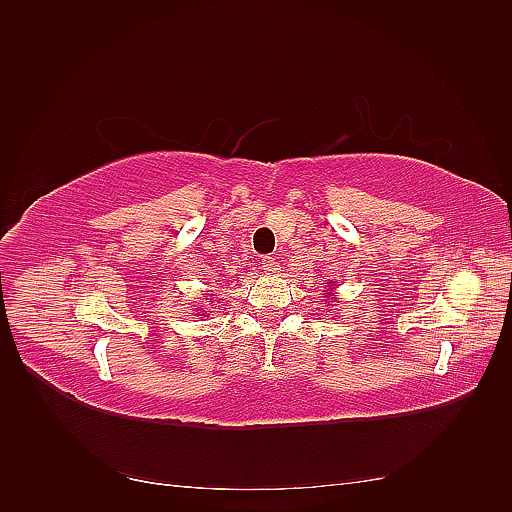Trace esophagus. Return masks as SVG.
<instances>
[{
	"instance_id": "34e87169",
	"label": "esophagus",
	"mask_w": 512,
	"mask_h": 512,
	"mask_svg": "<svg viewBox=\"0 0 512 512\" xmlns=\"http://www.w3.org/2000/svg\"><path fill=\"white\" fill-rule=\"evenodd\" d=\"M262 268H264V273H275V270H277V259L266 255V257L262 259Z\"/></svg>"
}]
</instances>
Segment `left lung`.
<instances>
[{
  "instance_id": "8db88e82",
  "label": "left lung",
  "mask_w": 512,
  "mask_h": 512,
  "mask_svg": "<svg viewBox=\"0 0 512 512\" xmlns=\"http://www.w3.org/2000/svg\"><path fill=\"white\" fill-rule=\"evenodd\" d=\"M330 284H332V281H330Z\"/></svg>"
}]
</instances>
